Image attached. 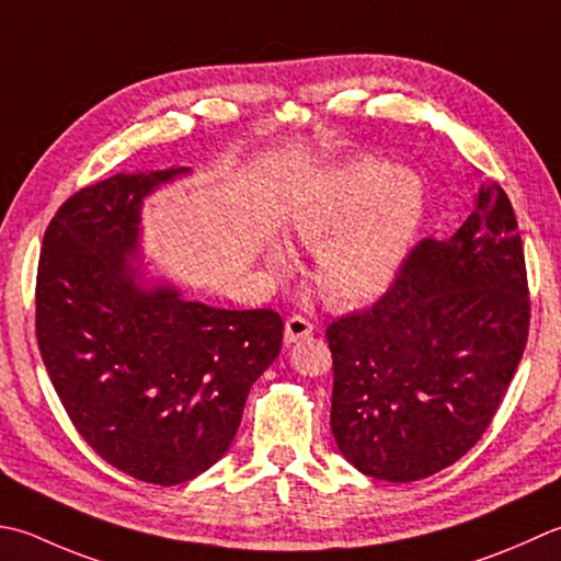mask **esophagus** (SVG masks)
Returning <instances> with one entry per match:
<instances>
[{
	"instance_id": "obj_1",
	"label": "esophagus",
	"mask_w": 561,
	"mask_h": 561,
	"mask_svg": "<svg viewBox=\"0 0 561 561\" xmlns=\"http://www.w3.org/2000/svg\"><path fill=\"white\" fill-rule=\"evenodd\" d=\"M313 333V323L306 321L301 316H291L287 323H284V340H287V345L291 343H299V340L309 337Z\"/></svg>"
}]
</instances>
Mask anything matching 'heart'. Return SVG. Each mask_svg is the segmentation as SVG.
<instances>
[{"label": "heart", "instance_id": "1", "mask_svg": "<svg viewBox=\"0 0 561 561\" xmlns=\"http://www.w3.org/2000/svg\"><path fill=\"white\" fill-rule=\"evenodd\" d=\"M423 184L411 170L355 158L316 174L282 211L289 243L316 252L313 279L328 304L353 309L391 287L423 216ZM274 277L294 272L291 252L262 248Z\"/></svg>", "mask_w": 561, "mask_h": 561}]
</instances>
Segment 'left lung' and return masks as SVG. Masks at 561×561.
<instances>
[{"label":"left lung","instance_id":"1","mask_svg":"<svg viewBox=\"0 0 561 561\" xmlns=\"http://www.w3.org/2000/svg\"><path fill=\"white\" fill-rule=\"evenodd\" d=\"M528 325L518 221L484 182L453 238L423 240L371 309L328 328L337 449L401 484L455 465L506 397Z\"/></svg>","mask_w":561,"mask_h":561}]
</instances>
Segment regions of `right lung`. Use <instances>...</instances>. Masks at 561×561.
Masks as SVG:
<instances>
[{
	"label": "right lung",
	"instance_id": "1",
	"mask_svg": "<svg viewBox=\"0 0 561 561\" xmlns=\"http://www.w3.org/2000/svg\"><path fill=\"white\" fill-rule=\"evenodd\" d=\"M186 174L118 172L70 196L43 238L36 282L41 357L77 433L158 486L199 477L228 453L284 331L270 309H216L148 274L142 202Z\"/></svg>",
	"mask_w": 561,
	"mask_h": 561
}]
</instances>
